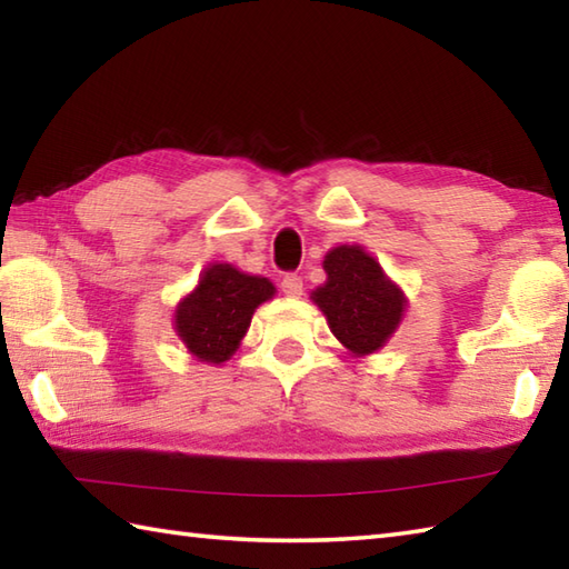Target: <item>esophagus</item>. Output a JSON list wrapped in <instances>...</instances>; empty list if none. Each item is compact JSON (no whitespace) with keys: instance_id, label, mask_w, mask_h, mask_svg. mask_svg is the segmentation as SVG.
Here are the masks:
<instances>
[{"instance_id":"obj_1","label":"esophagus","mask_w":569,"mask_h":569,"mask_svg":"<svg viewBox=\"0 0 569 569\" xmlns=\"http://www.w3.org/2000/svg\"><path fill=\"white\" fill-rule=\"evenodd\" d=\"M281 291L291 298L303 296V278H300L298 273H286L281 281Z\"/></svg>"}]
</instances>
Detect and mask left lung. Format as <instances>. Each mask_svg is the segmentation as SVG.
I'll return each instance as SVG.
<instances>
[{"mask_svg":"<svg viewBox=\"0 0 569 569\" xmlns=\"http://www.w3.org/2000/svg\"><path fill=\"white\" fill-rule=\"evenodd\" d=\"M328 283L312 293L349 352L371 355L393 335L403 312V293L361 247H337L325 257Z\"/></svg>","mask_w":569,"mask_h":569,"instance_id":"1","label":"left lung"}]
</instances>
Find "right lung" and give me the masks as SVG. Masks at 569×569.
<instances>
[{
    "label": "right lung",
    "mask_w": 569,
    "mask_h": 569,
    "mask_svg": "<svg viewBox=\"0 0 569 569\" xmlns=\"http://www.w3.org/2000/svg\"><path fill=\"white\" fill-rule=\"evenodd\" d=\"M273 296L271 281L247 276L229 263L202 273L196 291L176 310V330L192 355L220 365L234 355L253 310Z\"/></svg>",
    "instance_id": "add662e5"
}]
</instances>
